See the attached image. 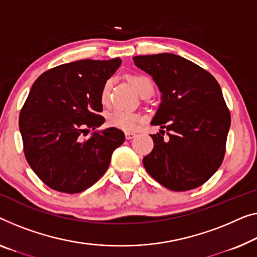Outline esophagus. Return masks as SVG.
I'll use <instances>...</instances> for the list:
<instances>
[{
	"label": "esophagus",
	"mask_w": 257,
	"mask_h": 257,
	"mask_svg": "<svg viewBox=\"0 0 257 257\" xmlns=\"http://www.w3.org/2000/svg\"><path fill=\"white\" fill-rule=\"evenodd\" d=\"M136 136H137L136 133H133V132L125 133V139H127V140H133V139H135Z\"/></svg>",
	"instance_id": "34e87169"
}]
</instances>
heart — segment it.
Instances as JSON below:
<instances>
[{
  "instance_id": "obj_1",
  "label": "heart",
  "mask_w": 257,
  "mask_h": 257,
  "mask_svg": "<svg viewBox=\"0 0 257 257\" xmlns=\"http://www.w3.org/2000/svg\"><path fill=\"white\" fill-rule=\"evenodd\" d=\"M128 79L142 97H149L152 94L153 83L148 76L142 74H130L128 75ZM110 87H112V79H107L100 91V101L102 105L108 104ZM141 121L142 117L140 114L122 109H114L107 115V124L109 127L124 130V132L134 130Z\"/></svg>"
}]
</instances>
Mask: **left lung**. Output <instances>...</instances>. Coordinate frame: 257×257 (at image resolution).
Segmentation results:
<instances>
[{
	"mask_svg": "<svg viewBox=\"0 0 257 257\" xmlns=\"http://www.w3.org/2000/svg\"><path fill=\"white\" fill-rule=\"evenodd\" d=\"M134 62L162 92L151 124L168 136L165 130L151 135L145 170L171 190L197 188L216 173L226 150L231 114L219 84L205 69L170 53L135 56Z\"/></svg>",
	"mask_w": 257,
	"mask_h": 257,
	"instance_id": "obj_1",
	"label": "left lung"
}]
</instances>
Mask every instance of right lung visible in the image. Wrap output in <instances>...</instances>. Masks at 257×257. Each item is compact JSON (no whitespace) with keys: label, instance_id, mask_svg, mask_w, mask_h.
Returning <instances> with one entry per match:
<instances>
[{"label":"right lung","instance_id":"right-lung-1","mask_svg":"<svg viewBox=\"0 0 257 257\" xmlns=\"http://www.w3.org/2000/svg\"><path fill=\"white\" fill-rule=\"evenodd\" d=\"M121 62L116 57L61 64L33 83L19 113V130L29 165L49 188L67 194L87 189L124 142V133L115 128L82 137L105 122L100 91Z\"/></svg>","mask_w":257,"mask_h":257}]
</instances>
